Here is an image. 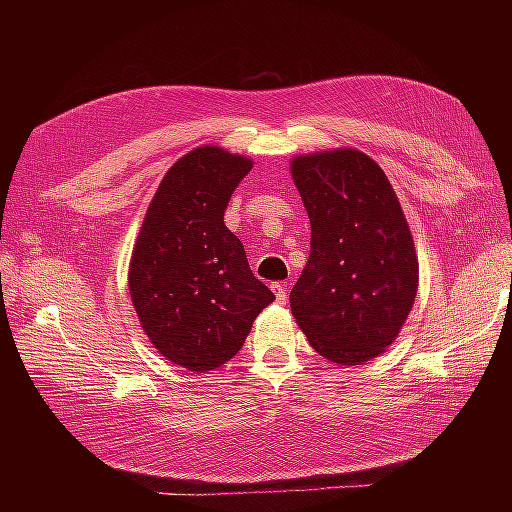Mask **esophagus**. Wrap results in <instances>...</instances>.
<instances>
[{"label": "esophagus", "instance_id": "1", "mask_svg": "<svg viewBox=\"0 0 512 512\" xmlns=\"http://www.w3.org/2000/svg\"><path fill=\"white\" fill-rule=\"evenodd\" d=\"M271 290L275 292V301L277 305H286L288 301V292H286V284L284 282H273Z\"/></svg>", "mask_w": 512, "mask_h": 512}]
</instances>
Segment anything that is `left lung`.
<instances>
[{
    "mask_svg": "<svg viewBox=\"0 0 512 512\" xmlns=\"http://www.w3.org/2000/svg\"><path fill=\"white\" fill-rule=\"evenodd\" d=\"M290 175L312 224V252L290 290L309 346L337 365L389 348L418 290V258L384 170L352 147L292 158Z\"/></svg>",
    "mask_w": 512,
    "mask_h": 512,
    "instance_id": "8db88e82",
    "label": "left lung"
}]
</instances>
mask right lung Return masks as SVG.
<instances>
[{"mask_svg":"<svg viewBox=\"0 0 512 512\" xmlns=\"http://www.w3.org/2000/svg\"><path fill=\"white\" fill-rule=\"evenodd\" d=\"M252 166L218 145L185 153L160 181L132 250L128 286L145 335L166 361L196 374L230 361L275 301L224 224Z\"/></svg>","mask_w":512,"mask_h":512,"instance_id":"1","label":"right lung"}]
</instances>
